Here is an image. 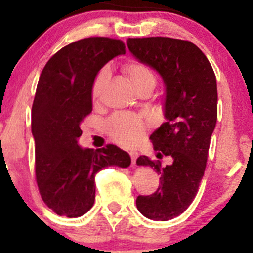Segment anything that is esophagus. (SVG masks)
Listing matches in <instances>:
<instances>
[{
  "label": "esophagus",
  "instance_id": "obj_1",
  "mask_svg": "<svg viewBox=\"0 0 253 253\" xmlns=\"http://www.w3.org/2000/svg\"><path fill=\"white\" fill-rule=\"evenodd\" d=\"M129 156H130V159H132V163L135 164V161L136 158H138L139 153L136 152V151H129Z\"/></svg>",
  "mask_w": 253,
  "mask_h": 253
}]
</instances>
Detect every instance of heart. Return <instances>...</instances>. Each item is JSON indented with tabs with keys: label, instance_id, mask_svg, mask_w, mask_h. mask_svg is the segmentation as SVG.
<instances>
[{
	"label": "heart",
	"instance_id": "1",
	"mask_svg": "<svg viewBox=\"0 0 253 253\" xmlns=\"http://www.w3.org/2000/svg\"><path fill=\"white\" fill-rule=\"evenodd\" d=\"M123 72L132 88L136 92L147 90L152 91L157 84V78L152 71L144 64L129 60L123 66ZM109 77V70L104 68L98 72L91 86V100L95 104L98 103L101 92L106 85ZM147 124L138 115L120 113L113 115L106 124V130L108 135L118 144L124 146H134L144 138L146 133Z\"/></svg>",
	"mask_w": 253,
	"mask_h": 253
}]
</instances>
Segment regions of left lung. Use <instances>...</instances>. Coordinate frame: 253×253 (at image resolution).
Segmentation results:
<instances>
[{
	"label": "left lung",
	"mask_w": 253,
	"mask_h": 253,
	"mask_svg": "<svg viewBox=\"0 0 253 253\" xmlns=\"http://www.w3.org/2000/svg\"><path fill=\"white\" fill-rule=\"evenodd\" d=\"M138 62L161 75L165 86V123L150 135L157 157L170 156L172 163L140 156L136 164L159 175V187L149 196L136 197L144 216L168 221L187 210L199 190L217 119L216 78L203 52L187 40L165 37L127 40Z\"/></svg>",
	"instance_id": "8db88e82"
}]
</instances>
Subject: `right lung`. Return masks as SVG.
<instances>
[{
  "label": "right lung",
  "instance_id": "add662e5",
  "mask_svg": "<svg viewBox=\"0 0 253 253\" xmlns=\"http://www.w3.org/2000/svg\"><path fill=\"white\" fill-rule=\"evenodd\" d=\"M125 52L121 40L85 38L58 51L39 77L32 107L36 176L43 202L60 216H82L92 207L98 171L130 164L128 153L115 145L96 151L78 145L98 71Z\"/></svg>",
  "mask_w": 253,
  "mask_h": 253
}]
</instances>
